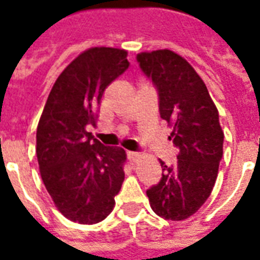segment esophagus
<instances>
[{
  "instance_id": "esophagus-1",
  "label": "esophagus",
  "mask_w": 260,
  "mask_h": 260,
  "mask_svg": "<svg viewBox=\"0 0 260 260\" xmlns=\"http://www.w3.org/2000/svg\"><path fill=\"white\" fill-rule=\"evenodd\" d=\"M126 156H128V160H129V163H136L138 161V158L141 157V154L136 152H128L126 153Z\"/></svg>"
}]
</instances>
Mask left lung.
Wrapping results in <instances>:
<instances>
[{
    "mask_svg": "<svg viewBox=\"0 0 260 260\" xmlns=\"http://www.w3.org/2000/svg\"><path fill=\"white\" fill-rule=\"evenodd\" d=\"M152 80L160 117L173 128L169 139L178 149L175 166L160 161L163 174L146 191L153 212L166 220H185L212 193L223 157L224 134L205 82L191 64L170 50L136 55Z\"/></svg>",
    "mask_w": 260,
    "mask_h": 260,
    "instance_id": "left-lung-1",
    "label": "left lung"
}]
</instances>
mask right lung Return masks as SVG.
Here are the masks:
<instances>
[{
  "instance_id": "add662e5",
  "label": "right lung",
  "mask_w": 260,
  "mask_h": 260,
  "mask_svg": "<svg viewBox=\"0 0 260 260\" xmlns=\"http://www.w3.org/2000/svg\"><path fill=\"white\" fill-rule=\"evenodd\" d=\"M126 51L94 47L82 53L55 80L37 125L42 180L71 221L94 224L111 213L124 182V149L104 146L87 126L96 125L103 93L129 68Z\"/></svg>"
}]
</instances>
